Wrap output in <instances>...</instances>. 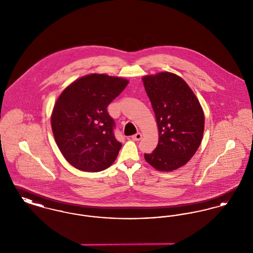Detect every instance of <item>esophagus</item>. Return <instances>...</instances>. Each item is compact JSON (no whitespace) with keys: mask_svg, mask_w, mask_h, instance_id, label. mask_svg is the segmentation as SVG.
<instances>
[{"mask_svg":"<svg viewBox=\"0 0 253 253\" xmlns=\"http://www.w3.org/2000/svg\"><path fill=\"white\" fill-rule=\"evenodd\" d=\"M142 138V134L140 133V132H136L135 134H133L132 136V140H134V141H138V140H140Z\"/></svg>","mask_w":253,"mask_h":253,"instance_id":"1","label":"esophagus"}]
</instances>
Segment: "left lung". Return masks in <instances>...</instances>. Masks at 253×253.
I'll return each mask as SVG.
<instances>
[{
    "mask_svg": "<svg viewBox=\"0 0 253 253\" xmlns=\"http://www.w3.org/2000/svg\"><path fill=\"white\" fill-rule=\"evenodd\" d=\"M155 112L158 143L145 160L159 171L177 169L194 156L205 128L202 106L188 84L176 74L159 72L142 78Z\"/></svg>",
    "mask_w": 253,
    "mask_h": 253,
    "instance_id": "8db88e82",
    "label": "left lung"
}]
</instances>
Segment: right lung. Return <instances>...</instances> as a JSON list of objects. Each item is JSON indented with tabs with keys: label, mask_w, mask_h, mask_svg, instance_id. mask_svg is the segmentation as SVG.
I'll list each match as a JSON object with an SVG mask.
<instances>
[{
	"label": "right lung",
	"mask_w": 253,
	"mask_h": 253,
	"mask_svg": "<svg viewBox=\"0 0 253 253\" xmlns=\"http://www.w3.org/2000/svg\"><path fill=\"white\" fill-rule=\"evenodd\" d=\"M128 84L121 77L93 73L61 92L51 114V127L60 153L73 167L96 172L117 159L121 143L114 135L107 106Z\"/></svg>",
	"instance_id": "obj_1"
}]
</instances>
